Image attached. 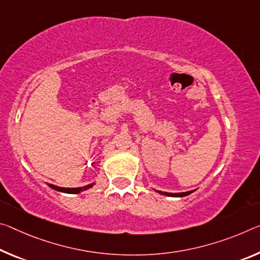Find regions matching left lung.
<instances>
[{
    "mask_svg": "<svg viewBox=\"0 0 260 260\" xmlns=\"http://www.w3.org/2000/svg\"><path fill=\"white\" fill-rule=\"evenodd\" d=\"M158 192L162 193V194H164V196H169V197H185V196H188L189 193H192L193 191L183 192V193H168V192H160V191H158Z\"/></svg>",
    "mask_w": 260,
    "mask_h": 260,
    "instance_id": "1",
    "label": "left lung"
}]
</instances>
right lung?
<instances>
[{
	"mask_svg": "<svg viewBox=\"0 0 260 260\" xmlns=\"http://www.w3.org/2000/svg\"><path fill=\"white\" fill-rule=\"evenodd\" d=\"M49 187H52L53 189H56V191L59 192H63V193H80L81 191H85V189H88L90 187L93 186V184H90V185H86V186L83 187H74V188H66V187H59V186H55V185L53 184H48Z\"/></svg>",
	"mask_w": 260,
	"mask_h": 260,
	"instance_id": "obj_1",
	"label": "right lung"
}]
</instances>
